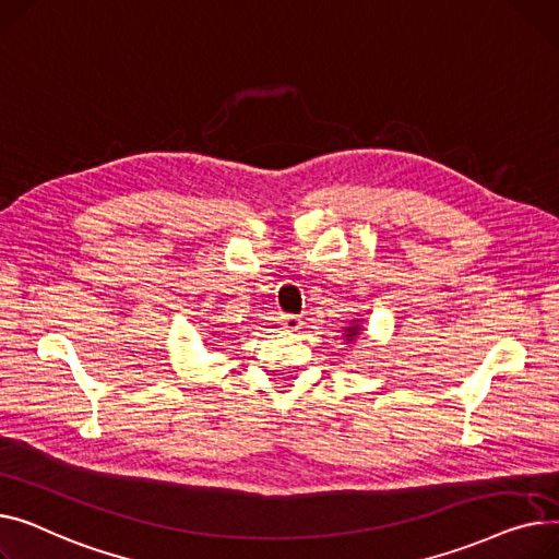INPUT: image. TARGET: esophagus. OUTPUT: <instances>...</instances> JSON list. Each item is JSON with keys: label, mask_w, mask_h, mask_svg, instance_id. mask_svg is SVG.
<instances>
[{"label": "esophagus", "mask_w": 559, "mask_h": 559, "mask_svg": "<svg viewBox=\"0 0 559 559\" xmlns=\"http://www.w3.org/2000/svg\"><path fill=\"white\" fill-rule=\"evenodd\" d=\"M302 318L300 316H293V313H286V316H282V326L284 330H288V332H298V330H302Z\"/></svg>", "instance_id": "esophagus-1"}]
</instances>
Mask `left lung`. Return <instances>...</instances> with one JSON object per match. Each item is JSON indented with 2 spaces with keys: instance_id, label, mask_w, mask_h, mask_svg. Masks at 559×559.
<instances>
[{
  "instance_id": "8db88e82",
  "label": "left lung",
  "mask_w": 559,
  "mask_h": 559,
  "mask_svg": "<svg viewBox=\"0 0 559 559\" xmlns=\"http://www.w3.org/2000/svg\"><path fill=\"white\" fill-rule=\"evenodd\" d=\"M354 322H356V320H354ZM345 332H347V334H345V336H347V341H352V338H356V336H358V332H360V330H358V326H345Z\"/></svg>"
}]
</instances>
